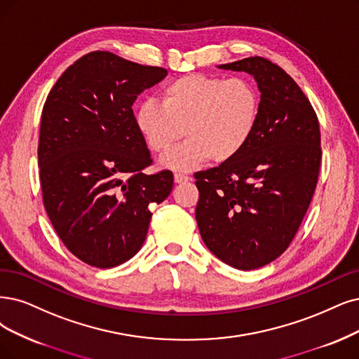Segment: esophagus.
Returning a JSON list of instances; mask_svg holds the SVG:
<instances>
[{
	"label": "esophagus",
	"mask_w": 359,
	"mask_h": 359,
	"mask_svg": "<svg viewBox=\"0 0 359 359\" xmlns=\"http://www.w3.org/2000/svg\"><path fill=\"white\" fill-rule=\"evenodd\" d=\"M191 177L188 175H182V172H176L175 175V182L176 183H184V182H189Z\"/></svg>",
	"instance_id": "esophagus-1"
}]
</instances>
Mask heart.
Returning <instances> with one entry per match:
<instances>
[{
	"label": "heart",
	"instance_id": "obj_1",
	"mask_svg": "<svg viewBox=\"0 0 359 359\" xmlns=\"http://www.w3.org/2000/svg\"><path fill=\"white\" fill-rule=\"evenodd\" d=\"M260 115V95L247 78L184 75L167 84L159 103L144 100L136 111V127L148 148L165 155L182 137L188 140L163 163L189 170L204 159L228 163L253 137Z\"/></svg>",
	"mask_w": 359,
	"mask_h": 359
}]
</instances>
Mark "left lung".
Instances as JSON below:
<instances>
[{
    "label": "left lung",
    "mask_w": 359,
    "mask_h": 359,
    "mask_svg": "<svg viewBox=\"0 0 359 359\" xmlns=\"http://www.w3.org/2000/svg\"><path fill=\"white\" fill-rule=\"evenodd\" d=\"M220 68L255 76L260 115L240 154L194 175L195 217L211 253L250 271L280 257L306 215L321 167L320 121L294 79L271 60L255 56Z\"/></svg>",
    "instance_id": "8db88e82"
}]
</instances>
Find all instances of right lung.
Here are the masks:
<instances>
[{
    "label": "right lung",
    "instance_id": "obj_1",
    "mask_svg": "<svg viewBox=\"0 0 359 359\" xmlns=\"http://www.w3.org/2000/svg\"><path fill=\"white\" fill-rule=\"evenodd\" d=\"M167 69L91 51L46 99L38 139L43 203L56 233L90 266L108 269L144 243L151 205L172 189L170 170L148 175L151 154L131 106Z\"/></svg>",
    "mask_w": 359,
    "mask_h": 359
}]
</instances>
